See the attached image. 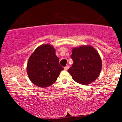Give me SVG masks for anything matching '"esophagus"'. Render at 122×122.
<instances>
[{
  "instance_id": "obj_1",
  "label": "esophagus",
  "mask_w": 122,
  "mask_h": 122,
  "mask_svg": "<svg viewBox=\"0 0 122 122\" xmlns=\"http://www.w3.org/2000/svg\"><path fill=\"white\" fill-rule=\"evenodd\" d=\"M68 68H69V66H65V67H64V69L66 70V71H67V70L68 69Z\"/></svg>"
}]
</instances>
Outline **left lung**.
I'll return each mask as SVG.
<instances>
[{
    "instance_id": "8db88e82",
    "label": "left lung",
    "mask_w": 122,
    "mask_h": 122,
    "mask_svg": "<svg viewBox=\"0 0 122 122\" xmlns=\"http://www.w3.org/2000/svg\"><path fill=\"white\" fill-rule=\"evenodd\" d=\"M71 57L73 64L68 71L74 81L86 85L97 78L102 69V60L95 49L90 46L74 48Z\"/></svg>"
}]
</instances>
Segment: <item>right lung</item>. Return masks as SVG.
Wrapping results in <instances>:
<instances>
[{"label": "right lung", "instance_id": "right-lung-1", "mask_svg": "<svg viewBox=\"0 0 122 122\" xmlns=\"http://www.w3.org/2000/svg\"><path fill=\"white\" fill-rule=\"evenodd\" d=\"M63 68L53 47L48 44L41 45L29 58L27 71L30 81L39 87H47L56 81Z\"/></svg>", "mask_w": 122, "mask_h": 122}]
</instances>
